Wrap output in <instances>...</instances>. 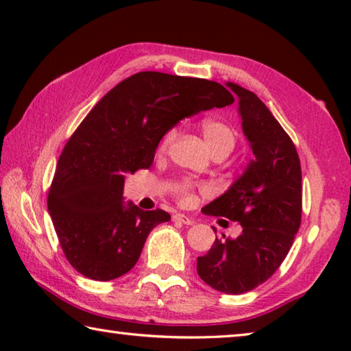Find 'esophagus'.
<instances>
[{"label": "esophagus", "mask_w": 351, "mask_h": 351, "mask_svg": "<svg viewBox=\"0 0 351 351\" xmlns=\"http://www.w3.org/2000/svg\"><path fill=\"white\" fill-rule=\"evenodd\" d=\"M173 221H178V223H182V224H187V226H192L193 224V219L184 215V213H175L173 215Z\"/></svg>", "instance_id": "obj_1"}]
</instances>
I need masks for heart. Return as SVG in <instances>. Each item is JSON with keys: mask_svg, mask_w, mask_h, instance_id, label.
Returning a JSON list of instances; mask_svg holds the SVG:
<instances>
[{"mask_svg": "<svg viewBox=\"0 0 351 351\" xmlns=\"http://www.w3.org/2000/svg\"><path fill=\"white\" fill-rule=\"evenodd\" d=\"M201 132H203L204 141H206L207 147H209L210 153L221 152V150L230 153V150H232L235 145L234 130L229 125H226L224 122L213 121V119H207V121L201 123ZM173 138H175V132L171 130V132H169L162 138L161 144H159V152H164L165 148L170 145V142L173 141ZM182 192H184V197H186L187 199L192 198L186 189H184Z\"/></svg>", "mask_w": 351, "mask_h": 351, "instance_id": "obj_1", "label": "heart"}]
</instances>
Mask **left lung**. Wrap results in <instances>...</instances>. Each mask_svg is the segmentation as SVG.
Masks as SVG:
<instances>
[{
    "label": "left lung",
    "instance_id": "8db88e82",
    "mask_svg": "<svg viewBox=\"0 0 351 351\" xmlns=\"http://www.w3.org/2000/svg\"><path fill=\"white\" fill-rule=\"evenodd\" d=\"M226 86L239 100L237 111L254 159L203 213L239 221L243 232L217 239L198 257L197 271L219 293L243 294L268 280L293 246L302 217V170L293 141L268 106L234 82Z\"/></svg>",
    "mask_w": 351,
    "mask_h": 351
}]
</instances>
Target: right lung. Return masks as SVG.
Wrapping results in <instances>:
<instances>
[{
  "label": "right lung",
  "instance_id": "add662e5",
  "mask_svg": "<svg viewBox=\"0 0 351 351\" xmlns=\"http://www.w3.org/2000/svg\"><path fill=\"white\" fill-rule=\"evenodd\" d=\"M234 102L217 82L144 71L99 100L58 158L47 210L73 268L108 282L133 268L148 234L170 219L123 201L128 173L153 164L182 119Z\"/></svg>",
  "mask_w": 351,
  "mask_h": 351
}]
</instances>
